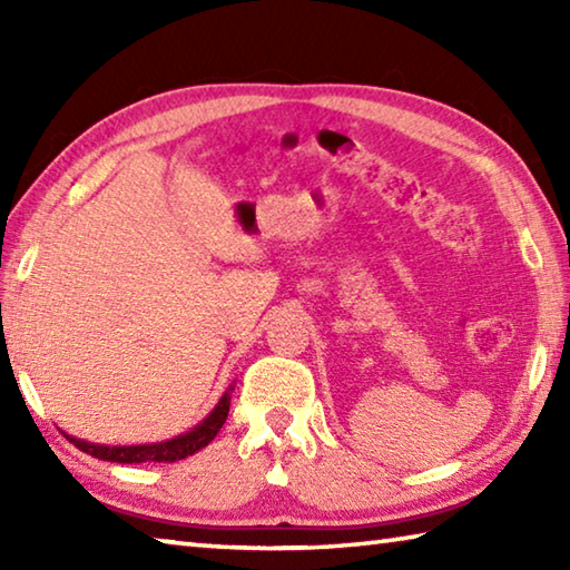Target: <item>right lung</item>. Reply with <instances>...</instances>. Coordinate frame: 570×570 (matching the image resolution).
I'll return each mask as SVG.
<instances>
[{
    "instance_id": "add662e5",
    "label": "right lung",
    "mask_w": 570,
    "mask_h": 570,
    "mask_svg": "<svg viewBox=\"0 0 570 570\" xmlns=\"http://www.w3.org/2000/svg\"><path fill=\"white\" fill-rule=\"evenodd\" d=\"M228 407H230V400L228 394H224L220 402L216 404V410L210 412L196 430H190L176 440L158 442V445L105 448V445H92V442H85V440H75L70 435L65 438L70 440L77 450L88 452L92 458L108 460V462H122V465H132V462H178V460H186L188 455H196L198 450H204L208 442L218 435L228 417Z\"/></svg>"
}]
</instances>
